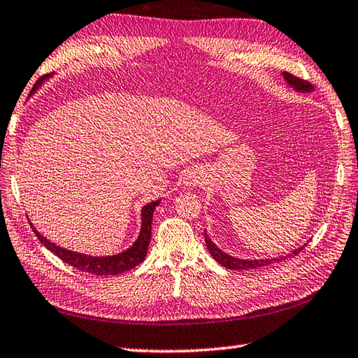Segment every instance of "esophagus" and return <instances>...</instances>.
<instances>
[{
    "label": "esophagus",
    "mask_w": 358,
    "mask_h": 358,
    "mask_svg": "<svg viewBox=\"0 0 358 358\" xmlns=\"http://www.w3.org/2000/svg\"><path fill=\"white\" fill-rule=\"evenodd\" d=\"M185 184H187V185H196V184H199V182H198V178L193 176V178H189V179L185 182Z\"/></svg>",
    "instance_id": "34e87169"
}]
</instances>
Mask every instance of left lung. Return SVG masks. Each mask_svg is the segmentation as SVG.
I'll return each instance as SVG.
<instances>
[{
  "mask_svg": "<svg viewBox=\"0 0 358 358\" xmlns=\"http://www.w3.org/2000/svg\"><path fill=\"white\" fill-rule=\"evenodd\" d=\"M282 78L284 82L287 83V86H290L292 90H294L295 92H301V94H310L313 92V86L306 82V80H301L295 76L289 74V72H282ZM203 236H206V245L207 249L210 252L211 257L215 258L216 262H220L221 266L230 268V271H249V268H258V267H264V266H271V264H275V262H280V261H284L287 258H294L296 257L298 253H300L304 245L298 247V249L292 250L290 253L287 255H280V257H275V258H267V259H241V258H236V257H231V255L225 253L222 249H220L213 241H211L208 238V233L207 230H203Z\"/></svg>",
  "mask_w": 358,
  "mask_h": 358,
  "instance_id": "1",
  "label": "left lung"
}]
</instances>
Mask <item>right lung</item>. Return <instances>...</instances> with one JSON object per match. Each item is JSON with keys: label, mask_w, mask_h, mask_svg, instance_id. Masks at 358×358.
I'll list each match as a JSON object with an SVG mask.
<instances>
[{"label": "right lung", "mask_w": 358, "mask_h": 358, "mask_svg": "<svg viewBox=\"0 0 358 358\" xmlns=\"http://www.w3.org/2000/svg\"><path fill=\"white\" fill-rule=\"evenodd\" d=\"M43 82H46V77L40 78L38 82L35 83L32 92L38 90ZM160 203V199L152 201L147 206L142 207L141 211V231H138L137 239L133 243V245L128 247L127 250L115 255H106V257H92V255H86L82 252H74L71 249H64L62 245H57L52 241H49L46 236H43L41 233L36 230L32 222V229L35 231L36 238L41 241V244L46 247L48 250L55 253L58 258L66 262V264L78 268L82 272H87L92 275H100V276H108V275H119L123 272H128L131 268H134L137 264L147 257L148 247H150V239H151V224H152V213H155L156 207Z\"/></svg>", "instance_id": "1"}]
</instances>
